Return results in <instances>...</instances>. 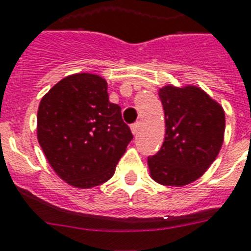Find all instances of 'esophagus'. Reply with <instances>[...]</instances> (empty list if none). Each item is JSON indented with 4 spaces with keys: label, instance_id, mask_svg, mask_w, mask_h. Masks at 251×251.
Here are the masks:
<instances>
[{
    "label": "esophagus",
    "instance_id": "esophagus-1",
    "mask_svg": "<svg viewBox=\"0 0 251 251\" xmlns=\"http://www.w3.org/2000/svg\"><path fill=\"white\" fill-rule=\"evenodd\" d=\"M138 127H140V123H135V124H132L131 126V131H132V133H133V135H137L138 133Z\"/></svg>",
    "mask_w": 251,
    "mask_h": 251
}]
</instances>
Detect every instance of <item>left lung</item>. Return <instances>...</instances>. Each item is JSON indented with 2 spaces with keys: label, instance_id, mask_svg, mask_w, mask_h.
<instances>
[{
  "label": "left lung",
  "instance_id": "8db88e82",
  "mask_svg": "<svg viewBox=\"0 0 251 251\" xmlns=\"http://www.w3.org/2000/svg\"><path fill=\"white\" fill-rule=\"evenodd\" d=\"M166 137L148 158L157 182L182 186L201 177L219 154L226 129L223 107L197 87L167 85L159 89Z\"/></svg>",
  "mask_w": 251,
  "mask_h": 251
}]
</instances>
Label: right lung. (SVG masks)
Here are the masks:
<instances>
[{
	"mask_svg": "<svg viewBox=\"0 0 251 251\" xmlns=\"http://www.w3.org/2000/svg\"><path fill=\"white\" fill-rule=\"evenodd\" d=\"M37 138L57 175L75 188H93L114 175L133 136L122 109L109 101L101 76L76 74L40 102Z\"/></svg>",
	"mask_w": 251,
	"mask_h": 251,
	"instance_id": "right-lung-1",
	"label": "right lung"
}]
</instances>
